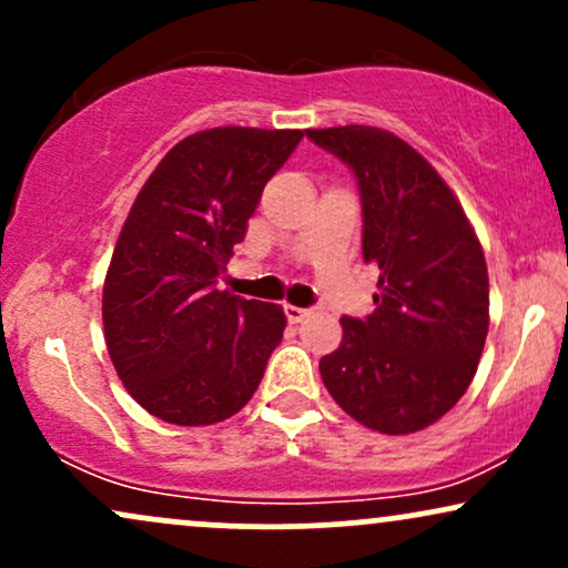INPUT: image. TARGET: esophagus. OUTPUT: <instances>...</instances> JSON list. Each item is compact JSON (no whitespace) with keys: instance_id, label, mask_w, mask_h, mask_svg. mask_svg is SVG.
<instances>
[{"instance_id":"1","label":"esophagus","mask_w":568,"mask_h":568,"mask_svg":"<svg viewBox=\"0 0 568 568\" xmlns=\"http://www.w3.org/2000/svg\"><path fill=\"white\" fill-rule=\"evenodd\" d=\"M285 317H288L291 323H302L306 315H310V310H302V306H293V304H285Z\"/></svg>"}]
</instances>
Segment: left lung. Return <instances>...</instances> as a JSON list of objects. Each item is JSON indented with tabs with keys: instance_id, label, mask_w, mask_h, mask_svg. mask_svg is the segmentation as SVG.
<instances>
[{
	"instance_id": "1",
	"label": "left lung",
	"mask_w": 568,
	"mask_h": 568,
	"mask_svg": "<svg viewBox=\"0 0 568 568\" xmlns=\"http://www.w3.org/2000/svg\"><path fill=\"white\" fill-rule=\"evenodd\" d=\"M355 173L363 258L379 266L376 310L342 317L321 361L328 393L384 435L438 422L470 387L488 334V272L459 200L429 162L382 128L306 130Z\"/></svg>"
}]
</instances>
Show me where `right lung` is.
<instances>
[{
	"label": "right lung",
	"mask_w": 568,
	"mask_h": 568,
	"mask_svg": "<svg viewBox=\"0 0 568 568\" xmlns=\"http://www.w3.org/2000/svg\"><path fill=\"white\" fill-rule=\"evenodd\" d=\"M302 130L211 128L186 135L130 207L103 283V334L141 408L216 425L251 400L283 338V306L221 291L266 181Z\"/></svg>",
	"instance_id": "right-lung-1"
}]
</instances>
